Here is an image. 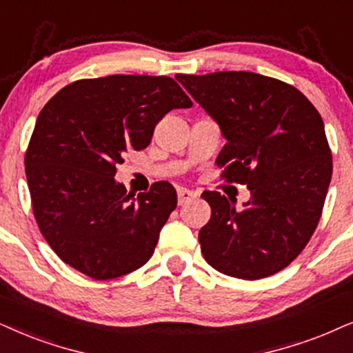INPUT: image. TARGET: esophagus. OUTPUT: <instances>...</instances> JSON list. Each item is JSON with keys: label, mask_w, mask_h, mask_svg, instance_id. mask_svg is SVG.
<instances>
[{"label": "esophagus", "mask_w": 353, "mask_h": 353, "mask_svg": "<svg viewBox=\"0 0 353 353\" xmlns=\"http://www.w3.org/2000/svg\"><path fill=\"white\" fill-rule=\"evenodd\" d=\"M195 197H197V194L192 190H187V189H179L177 190V202H179V205H184L187 202H190V200H194Z\"/></svg>", "instance_id": "obj_1"}]
</instances>
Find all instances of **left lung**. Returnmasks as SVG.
<instances>
[{"mask_svg": "<svg viewBox=\"0 0 353 353\" xmlns=\"http://www.w3.org/2000/svg\"><path fill=\"white\" fill-rule=\"evenodd\" d=\"M176 79L225 137L221 177L251 192L241 210L203 192L212 208L199 233L205 261L243 280L276 274L305 249L323 213L332 176L323 119L296 88L251 71Z\"/></svg>", "mask_w": 353, "mask_h": 353, "instance_id": "8db88e82", "label": "left lung"}]
</instances>
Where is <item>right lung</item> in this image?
Returning <instances> with one entry per match:
<instances>
[{
  "label": "right lung",
  "mask_w": 353,
  "mask_h": 353,
  "mask_svg": "<svg viewBox=\"0 0 353 353\" xmlns=\"http://www.w3.org/2000/svg\"><path fill=\"white\" fill-rule=\"evenodd\" d=\"M187 107L172 78L112 74L71 83L40 110L26 177L40 233L65 264L110 280L150 261L176 189L161 181L133 199L114 179L115 164L146 148L169 110Z\"/></svg>",
  "instance_id": "add662e5"
}]
</instances>
